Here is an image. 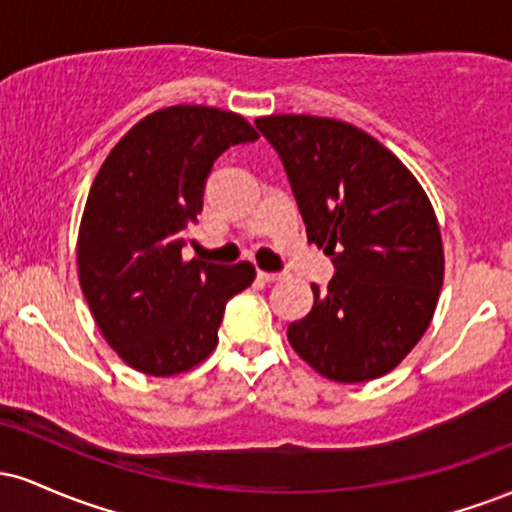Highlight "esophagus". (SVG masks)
I'll list each match as a JSON object with an SVG mask.
<instances>
[{
  "label": "esophagus",
  "mask_w": 512,
  "mask_h": 512,
  "mask_svg": "<svg viewBox=\"0 0 512 512\" xmlns=\"http://www.w3.org/2000/svg\"><path fill=\"white\" fill-rule=\"evenodd\" d=\"M257 276H260L264 284H274V281H279L284 274H279V272H260Z\"/></svg>",
  "instance_id": "esophagus-1"
}]
</instances>
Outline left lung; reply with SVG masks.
I'll return each instance as SVG.
<instances>
[{"mask_svg":"<svg viewBox=\"0 0 512 512\" xmlns=\"http://www.w3.org/2000/svg\"><path fill=\"white\" fill-rule=\"evenodd\" d=\"M279 154L310 243L332 257L327 291L289 325L305 363L337 383L390 373L431 325L443 243L426 192L354 125L313 115L255 120Z\"/></svg>","mask_w":512,"mask_h":512,"instance_id":"8db88e82","label":"left lung"}]
</instances>
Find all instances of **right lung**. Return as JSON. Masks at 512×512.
<instances>
[{"instance_id": "right-lung-1", "label": "right lung", "mask_w": 512, "mask_h": 512, "mask_svg": "<svg viewBox=\"0 0 512 512\" xmlns=\"http://www.w3.org/2000/svg\"><path fill=\"white\" fill-rule=\"evenodd\" d=\"M257 142L243 117L173 105L139 120L93 180L79 228V281L103 337L146 375L204 361L223 310L255 279L250 262L182 260L223 151Z\"/></svg>"}]
</instances>
